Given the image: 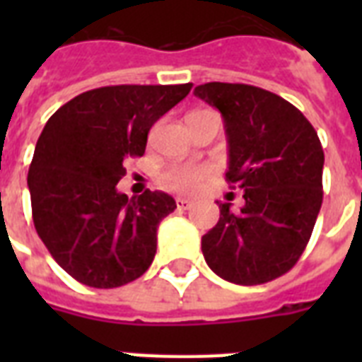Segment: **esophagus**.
Returning a JSON list of instances; mask_svg holds the SVG:
<instances>
[{"label":"esophagus","mask_w":362,"mask_h":362,"mask_svg":"<svg viewBox=\"0 0 362 362\" xmlns=\"http://www.w3.org/2000/svg\"><path fill=\"white\" fill-rule=\"evenodd\" d=\"M192 201H189V199H186V197H178L176 199V206H178V209L180 210H187L189 209V206H192Z\"/></svg>","instance_id":"esophagus-1"}]
</instances>
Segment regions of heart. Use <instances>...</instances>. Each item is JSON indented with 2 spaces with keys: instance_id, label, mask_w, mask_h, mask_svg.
I'll use <instances>...</instances> for the list:
<instances>
[{
  "instance_id": "b5f03b06",
  "label": "heart",
  "mask_w": 362,
  "mask_h": 362,
  "mask_svg": "<svg viewBox=\"0 0 362 362\" xmlns=\"http://www.w3.org/2000/svg\"><path fill=\"white\" fill-rule=\"evenodd\" d=\"M197 112H203V110H197ZM209 176L210 167L206 165H175L169 170H165L161 176V184L176 193H193L197 192Z\"/></svg>"
}]
</instances>
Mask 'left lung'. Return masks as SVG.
Segmentation results:
<instances>
[{
  "instance_id": "obj_1",
  "label": "left lung",
  "mask_w": 362,
  "mask_h": 362,
  "mask_svg": "<svg viewBox=\"0 0 362 362\" xmlns=\"http://www.w3.org/2000/svg\"><path fill=\"white\" fill-rule=\"evenodd\" d=\"M195 95L223 116L229 169L244 206L218 203L220 220L201 240L204 261L223 280L259 286L295 267L323 203V148L304 115L250 84L209 82Z\"/></svg>"
}]
</instances>
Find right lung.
Wrapping results in <instances>:
<instances>
[{
    "label": "right lung",
    "instance_id": "right-lung-1",
    "mask_svg": "<svg viewBox=\"0 0 362 362\" xmlns=\"http://www.w3.org/2000/svg\"><path fill=\"white\" fill-rule=\"evenodd\" d=\"M193 84L103 86L76 95L47 122L28 173L33 226L56 263L84 286L112 289L141 278L158 226L176 209L161 192L116 189L124 161L141 158L148 131Z\"/></svg>",
    "mask_w": 362,
    "mask_h": 362
}]
</instances>
